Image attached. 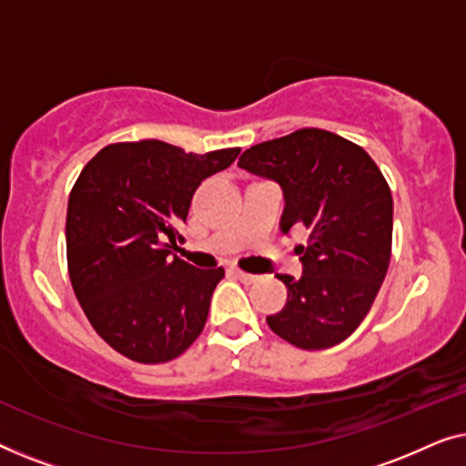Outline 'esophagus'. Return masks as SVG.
<instances>
[{
    "mask_svg": "<svg viewBox=\"0 0 466 466\" xmlns=\"http://www.w3.org/2000/svg\"><path fill=\"white\" fill-rule=\"evenodd\" d=\"M231 276L238 278L239 282H244V284H254L258 279V276H252V273H246L241 269H231Z\"/></svg>",
    "mask_w": 466,
    "mask_h": 466,
    "instance_id": "obj_1",
    "label": "esophagus"
}]
</instances>
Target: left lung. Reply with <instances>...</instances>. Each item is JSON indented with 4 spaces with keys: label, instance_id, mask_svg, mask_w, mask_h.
Masks as SVG:
<instances>
[{
    "label": "left lung",
    "instance_id": "obj_1",
    "mask_svg": "<svg viewBox=\"0 0 466 466\" xmlns=\"http://www.w3.org/2000/svg\"><path fill=\"white\" fill-rule=\"evenodd\" d=\"M239 167L284 190L279 228H305L297 246L303 276L278 273L286 305L267 316L278 337L301 350L333 348L359 329L392 254V193L359 144L324 129H299L248 148Z\"/></svg>",
    "mask_w": 466,
    "mask_h": 466
}]
</instances>
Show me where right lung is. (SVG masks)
<instances>
[{
	"instance_id": "1",
	"label": "right lung",
	"mask_w": 466,
	"mask_h": 466,
	"mask_svg": "<svg viewBox=\"0 0 466 466\" xmlns=\"http://www.w3.org/2000/svg\"><path fill=\"white\" fill-rule=\"evenodd\" d=\"M238 155L142 139L106 146L80 171L67 201L69 279L97 335L129 360H174L206 327L225 269H197L171 250L197 187Z\"/></svg>"
}]
</instances>
